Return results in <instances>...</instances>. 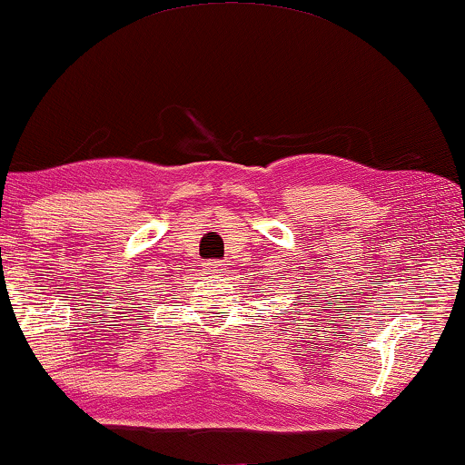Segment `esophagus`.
Masks as SVG:
<instances>
[{"mask_svg":"<svg viewBox=\"0 0 465 465\" xmlns=\"http://www.w3.org/2000/svg\"><path fill=\"white\" fill-rule=\"evenodd\" d=\"M203 272L205 275H222L224 272V264L220 260H209V262H203Z\"/></svg>","mask_w":465,"mask_h":465,"instance_id":"34e87169","label":"esophagus"}]
</instances>
